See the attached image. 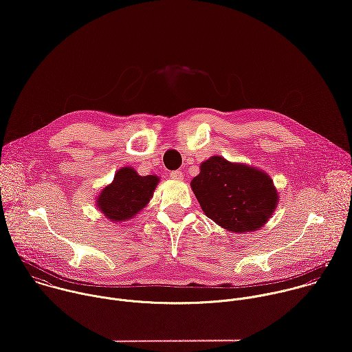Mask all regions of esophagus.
I'll use <instances>...</instances> for the list:
<instances>
[{"label": "esophagus", "instance_id": "obj_1", "mask_svg": "<svg viewBox=\"0 0 352 352\" xmlns=\"http://www.w3.org/2000/svg\"><path fill=\"white\" fill-rule=\"evenodd\" d=\"M170 177H171L173 179H175V181H182V179H184V174H182V171H179V170L171 171V173H170Z\"/></svg>", "mask_w": 352, "mask_h": 352}]
</instances>
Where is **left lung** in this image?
Listing matches in <instances>:
<instances>
[{"label":"left lung","mask_w":352,"mask_h":352,"mask_svg":"<svg viewBox=\"0 0 352 352\" xmlns=\"http://www.w3.org/2000/svg\"><path fill=\"white\" fill-rule=\"evenodd\" d=\"M190 188L204 213L220 227L245 234L262 228L273 216L278 192L267 173L212 156L199 166Z\"/></svg>","instance_id":"obj_1"}]
</instances>
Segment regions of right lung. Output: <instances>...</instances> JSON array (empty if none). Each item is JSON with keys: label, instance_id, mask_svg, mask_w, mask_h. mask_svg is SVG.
<instances>
[{"label": "right lung", "instance_id": "add662e5", "mask_svg": "<svg viewBox=\"0 0 352 352\" xmlns=\"http://www.w3.org/2000/svg\"><path fill=\"white\" fill-rule=\"evenodd\" d=\"M160 182L157 175H139L132 167L120 168L111 184L96 197V208L113 223H124L143 210Z\"/></svg>", "mask_w": 352, "mask_h": 352}]
</instances>
